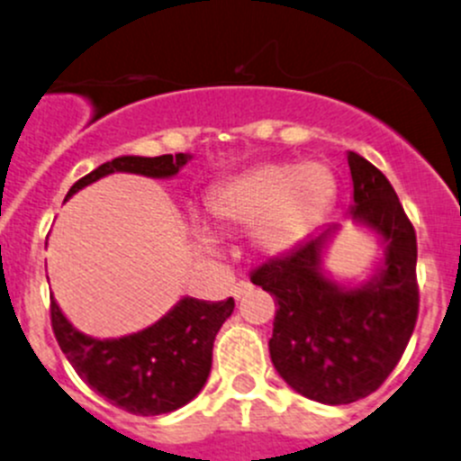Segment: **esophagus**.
Segmentation results:
<instances>
[{
    "mask_svg": "<svg viewBox=\"0 0 461 461\" xmlns=\"http://www.w3.org/2000/svg\"><path fill=\"white\" fill-rule=\"evenodd\" d=\"M249 288H252V284H249V281H239V284H236L234 288H231V293H234L236 299H240L245 293H248Z\"/></svg>",
    "mask_w": 461,
    "mask_h": 461,
    "instance_id": "1",
    "label": "esophagus"
}]
</instances>
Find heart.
Segmentation results:
<instances>
[{
  "label": "heart",
  "mask_w": 461,
  "mask_h": 461,
  "mask_svg": "<svg viewBox=\"0 0 461 461\" xmlns=\"http://www.w3.org/2000/svg\"><path fill=\"white\" fill-rule=\"evenodd\" d=\"M338 182L320 162H263L227 177L204 198L221 227H252V243L284 257L315 234L333 209Z\"/></svg>",
  "instance_id": "1"
}]
</instances>
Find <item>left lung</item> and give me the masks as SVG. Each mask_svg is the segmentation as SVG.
Segmentation results:
<instances>
[{"mask_svg":"<svg viewBox=\"0 0 461 461\" xmlns=\"http://www.w3.org/2000/svg\"><path fill=\"white\" fill-rule=\"evenodd\" d=\"M354 204L349 221L378 239L383 257L360 284L324 267L339 225L330 222L285 257L252 272L276 302L267 342L279 376L306 399L344 405L383 385L403 356L419 311L417 236L390 180L358 153H347Z\"/></svg>","mask_w":461,"mask_h":461,"instance_id":"obj_1","label":"left lung"}]
</instances>
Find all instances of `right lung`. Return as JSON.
<instances>
[{"instance_id": "obj_1", "label": "right lung", "mask_w": 461, "mask_h": 461, "mask_svg": "<svg viewBox=\"0 0 461 461\" xmlns=\"http://www.w3.org/2000/svg\"><path fill=\"white\" fill-rule=\"evenodd\" d=\"M191 158V153L176 158L122 155L80 177L65 200L112 173L171 180ZM231 312V297L225 302L182 297L155 324L122 338L101 339L76 329L51 297L53 333L76 374L112 405L140 417L168 414L200 394L212 372L213 339Z\"/></svg>"}]
</instances>
